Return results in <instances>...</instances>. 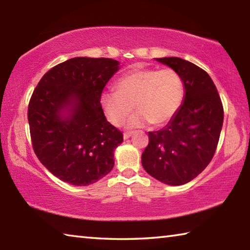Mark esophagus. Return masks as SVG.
Instances as JSON below:
<instances>
[{
	"instance_id": "esophagus-1",
	"label": "esophagus",
	"mask_w": 250,
	"mask_h": 250,
	"mask_svg": "<svg viewBox=\"0 0 250 250\" xmlns=\"http://www.w3.org/2000/svg\"><path fill=\"white\" fill-rule=\"evenodd\" d=\"M131 135H132V132H130V131H129V132H125L124 133V138L125 139H129Z\"/></svg>"
}]
</instances>
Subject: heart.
I'll list each match as a JSON object with an SVG mask.
<instances>
[{"instance_id":"obj_1","label":"heart","mask_w":250,"mask_h":250,"mask_svg":"<svg viewBox=\"0 0 250 250\" xmlns=\"http://www.w3.org/2000/svg\"><path fill=\"white\" fill-rule=\"evenodd\" d=\"M116 91L101 95V105L108 120L119 126L126 120L133 105L139 113L130 126L149 121L162 125L175 115L184 98V83L177 71L138 68L125 74L116 83Z\"/></svg>"}]
</instances>
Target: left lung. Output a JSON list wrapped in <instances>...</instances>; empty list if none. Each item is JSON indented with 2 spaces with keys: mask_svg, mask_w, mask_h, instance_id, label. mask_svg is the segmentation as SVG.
Listing matches in <instances>:
<instances>
[{
  "mask_svg": "<svg viewBox=\"0 0 250 250\" xmlns=\"http://www.w3.org/2000/svg\"><path fill=\"white\" fill-rule=\"evenodd\" d=\"M155 59L179 73L185 97L167 126L149 132L142 166L160 182L182 185L195 179L213 159L223 126V104L204 69L179 57Z\"/></svg>",
  "mask_w": 250,
  "mask_h": 250,
  "instance_id": "1",
  "label": "left lung"
}]
</instances>
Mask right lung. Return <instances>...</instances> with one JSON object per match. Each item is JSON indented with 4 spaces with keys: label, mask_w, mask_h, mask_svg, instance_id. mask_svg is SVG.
<instances>
[{
    "label": "right lung",
    "mask_w": 250,
    "mask_h": 250,
    "mask_svg": "<svg viewBox=\"0 0 250 250\" xmlns=\"http://www.w3.org/2000/svg\"><path fill=\"white\" fill-rule=\"evenodd\" d=\"M118 65L111 58H71L49 69L33 91L27 109L33 150L66 183L89 185L112 170L124 134L105 119L100 99ZM67 106L71 111L62 117Z\"/></svg>",
    "instance_id": "add662e5"
}]
</instances>
